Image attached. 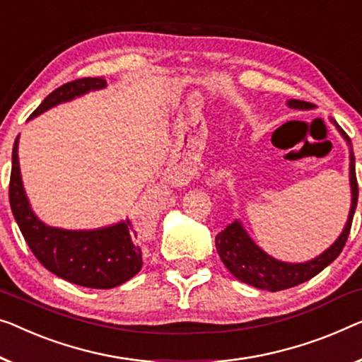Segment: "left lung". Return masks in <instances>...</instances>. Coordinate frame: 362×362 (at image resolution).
<instances>
[{
    "label": "left lung",
    "instance_id": "1",
    "mask_svg": "<svg viewBox=\"0 0 362 362\" xmlns=\"http://www.w3.org/2000/svg\"><path fill=\"white\" fill-rule=\"evenodd\" d=\"M291 109L307 110L312 109L314 104L298 99L288 100ZM338 132L346 139L349 144V185H351V209L344 226L343 233L339 234L338 239L333 242V245L320 253L319 257L312 258L305 263H286L276 258L269 257L267 252H263L255 242L247 234L244 226L240 221H234L228 228L216 235V250H218L221 260L239 281L250 284L253 288L265 289V291H283L294 288L304 281H309L315 274H319L323 268H327L335 258L341 253L344 244H346L349 230H351L353 216L358 204V180H356V169H354V156L351 141L348 134L338 127Z\"/></svg>",
    "mask_w": 362,
    "mask_h": 362
}]
</instances>
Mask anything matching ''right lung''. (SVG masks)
<instances>
[{"instance_id": "1", "label": "right lung", "mask_w": 362, "mask_h": 362, "mask_svg": "<svg viewBox=\"0 0 362 362\" xmlns=\"http://www.w3.org/2000/svg\"><path fill=\"white\" fill-rule=\"evenodd\" d=\"M104 78H83L60 86L43 99L29 117L34 118L62 102L73 100L89 90L104 89ZM19 136L13 146L9 180V204L21 233L48 272L66 281L94 289H110L132 279L143 267L141 249L133 244L129 221L94 230H68L50 228L30 209L21 180ZM136 235V233H134Z\"/></svg>"}]
</instances>
